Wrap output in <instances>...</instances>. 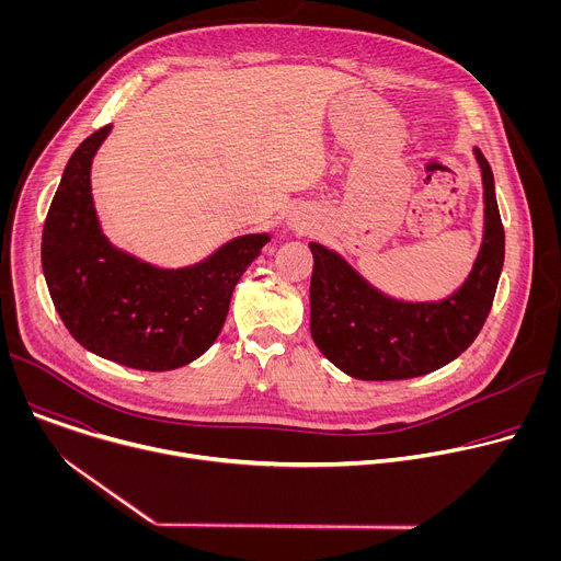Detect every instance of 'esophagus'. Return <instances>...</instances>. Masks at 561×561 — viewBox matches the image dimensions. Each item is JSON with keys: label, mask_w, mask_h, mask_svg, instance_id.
I'll return each mask as SVG.
<instances>
[{"label": "esophagus", "mask_w": 561, "mask_h": 561, "mask_svg": "<svg viewBox=\"0 0 561 561\" xmlns=\"http://www.w3.org/2000/svg\"><path fill=\"white\" fill-rule=\"evenodd\" d=\"M290 226H293V228H297V230H299V228H306V221H301V219H299V217H293V219H290Z\"/></svg>", "instance_id": "1"}]
</instances>
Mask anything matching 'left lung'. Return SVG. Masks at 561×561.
Masks as SVG:
<instances>
[{
  "label": "left lung",
  "mask_w": 561,
  "mask_h": 561,
  "mask_svg": "<svg viewBox=\"0 0 561 561\" xmlns=\"http://www.w3.org/2000/svg\"><path fill=\"white\" fill-rule=\"evenodd\" d=\"M484 242L463 286L444 301H397L364 282L337 253L310 244V333L337 368L355 379H411L459 357L482 331L504 266V226L493 171L482 150Z\"/></svg>",
  "instance_id": "obj_1"
}]
</instances>
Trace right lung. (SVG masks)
<instances>
[{
  "instance_id": "1",
  "label": "right lung",
  "mask_w": 561,
  "mask_h": 561,
  "mask_svg": "<svg viewBox=\"0 0 561 561\" xmlns=\"http://www.w3.org/2000/svg\"><path fill=\"white\" fill-rule=\"evenodd\" d=\"M108 133L95 130L68 159L44 221V277L64 327L87 351L137 370H173L217 340L239 277L271 237H237L180 271L113 249L91 195L93 154Z\"/></svg>"
}]
</instances>
